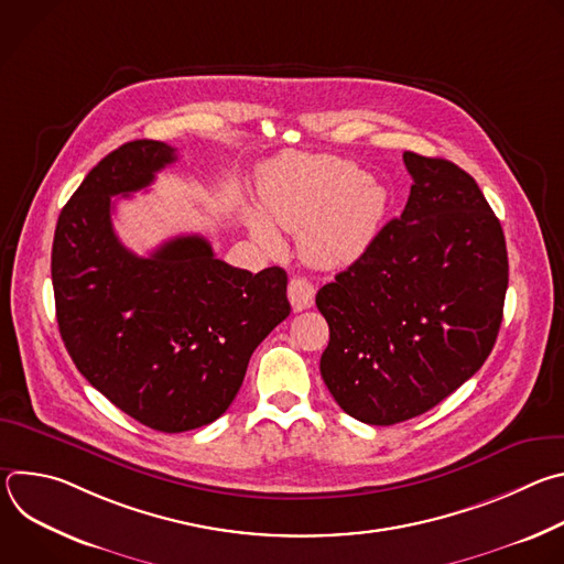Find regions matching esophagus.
<instances>
[{"instance_id":"obj_1","label":"esophagus","mask_w":564,"mask_h":564,"mask_svg":"<svg viewBox=\"0 0 564 564\" xmlns=\"http://www.w3.org/2000/svg\"><path fill=\"white\" fill-rule=\"evenodd\" d=\"M314 285L307 281V279H303V276H294L292 281H290V285H288V299H290V303H292V310L294 312H301V310H305V307H312V303H314Z\"/></svg>"}]
</instances>
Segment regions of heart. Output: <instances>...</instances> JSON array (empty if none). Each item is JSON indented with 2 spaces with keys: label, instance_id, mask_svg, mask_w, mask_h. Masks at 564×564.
Here are the masks:
<instances>
[{
  "label": "heart",
  "instance_id": "b5f03b06",
  "mask_svg": "<svg viewBox=\"0 0 564 564\" xmlns=\"http://www.w3.org/2000/svg\"><path fill=\"white\" fill-rule=\"evenodd\" d=\"M263 209L246 207L254 240L279 252L274 225L299 234V254L314 268H346L368 252L383 225L388 192L350 160L294 155L268 165L259 181Z\"/></svg>",
  "mask_w": 564,
  "mask_h": 564
}]
</instances>
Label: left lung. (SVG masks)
<instances>
[{
    "mask_svg": "<svg viewBox=\"0 0 564 564\" xmlns=\"http://www.w3.org/2000/svg\"><path fill=\"white\" fill-rule=\"evenodd\" d=\"M413 178L399 218L316 292L330 326L321 377L355 420L417 417L491 355L509 285L505 231L451 160L404 151Z\"/></svg>",
    "mask_w": 564,
    "mask_h": 564,
    "instance_id": "obj_1",
    "label": "left lung"
}]
</instances>
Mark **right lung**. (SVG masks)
Returning <instances> with one entry per match:
<instances>
[{"instance_id":"right-lung-1","label":"right lung","mask_w":564,"mask_h":564,"mask_svg":"<svg viewBox=\"0 0 564 564\" xmlns=\"http://www.w3.org/2000/svg\"><path fill=\"white\" fill-rule=\"evenodd\" d=\"M176 149L133 140L87 174L57 218L51 276L62 341L113 406L160 433L218 420L257 346L290 314L288 274L216 259L203 236H176L149 257L127 250L111 196L149 187Z\"/></svg>"}]
</instances>
